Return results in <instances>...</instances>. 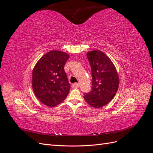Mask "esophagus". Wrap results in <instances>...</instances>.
Returning a JSON list of instances; mask_svg holds the SVG:
<instances>
[{
	"label": "esophagus",
	"instance_id": "esophagus-1",
	"mask_svg": "<svg viewBox=\"0 0 153 153\" xmlns=\"http://www.w3.org/2000/svg\"><path fill=\"white\" fill-rule=\"evenodd\" d=\"M71 87H72L73 88H74V89H76V88L79 87V84H77V83H76V84H72Z\"/></svg>",
	"mask_w": 153,
	"mask_h": 153
}]
</instances>
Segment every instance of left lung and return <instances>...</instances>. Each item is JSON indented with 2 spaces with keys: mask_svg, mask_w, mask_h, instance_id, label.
I'll use <instances>...</instances> for the list:
<instances>
[{
  "mask_svg": "<svg viewBox=\"0 0 153 153\" xmlns=\"http://www.w3.org/2000/svg\"><path fill=\"white\" fill-rule=\"evenodd\" d=\"M92 73V89L85 93L86 102L101 108L113 99L119 87V76L115 66L108 57L100 50L87 53Z\"/></svg>",
  "mask_w": 153,
  "mask_h": 153,
  "instance_id": "1",
  "label": "left lung"
}]
</instances>
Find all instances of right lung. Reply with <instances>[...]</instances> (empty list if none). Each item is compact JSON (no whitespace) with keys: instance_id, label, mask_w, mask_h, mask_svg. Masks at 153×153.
Returning a JSON list of instances; mask_svg holds the SVG:
<instances>
[{"instance_id":"right-lung-1","label":"right lung","mask_w":153,"mask_h":153,"mask_svg":"<svg viewBox=\"0 0 153 153\" xmlns=\"http://www.w3.org/2000/svg\"><path fill=\"white\" fill-rule=\"evenodd\" d=\"M69 55L58 50L45 54L32 71V89L41 103L48 106H55L67 97L70 84L64 65Z\"/></svg>"}]
</instances>
